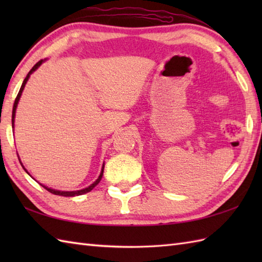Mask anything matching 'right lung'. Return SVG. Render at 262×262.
<instances>
[{"instance_id": "1", "label": "right lung", "mask_w": 262, "mask_h": 262, "mask_svg": "<svg viewBox=\"0 0 262 262\" xmlns=\"http://www.w3.org/2000/svg\"><path fill=\"white\" fill-rule=\"evenodd\" d=\"M43 62L42 59H40L39 60V62L33 66V68L30 70V72L29 73H28V75L26 76V79H25V81H24V83H22V85H21V88H20V91H19V93H18V96H16V98H15V101H14V104H13V110H12V124L14 122V116H15V109H16V105H18V102H19V100H20V97H21V93H22V91H24V89H25V85H26V83H27V81H28V79H29V76H30V74L32 73L33 71H36L39 66H40V64ZM13 126V125H12ZM21 163V162H20ZM22 165V164H21ZM25 169V168H24ZM26 170V169H25ZM27 171V170H26ZM28 173V172H27ZM102 176H103V166H102V170H101V173H100V176H99V178L98 179L94 181L91 186H89L88 188H85V189H82V190H76V191H59V190H55V189H51V188H48V187H46V186H43V185H41L43 188L46 189L47 191H49L51 193H54V194H57V196H64V197H74V196H80V194H83V193H86V192H89V191H91L92 189L96 187L98 183L100 182V180H101V178H102Z\"/></svg>"}]
</instances>
